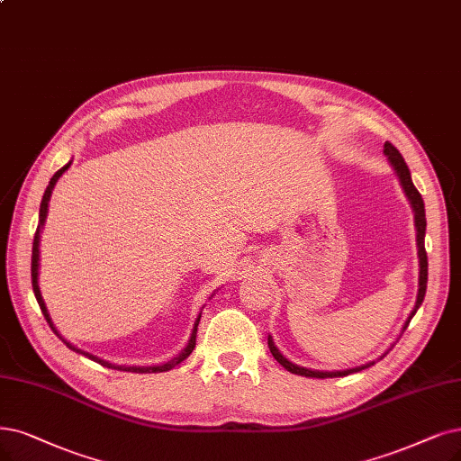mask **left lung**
Masks as SVG:
<instances>
[{"label":"left lung","mask_w":461,"mask_h":461,"mask_svg":"<svg viewBox=\"0 0 461 461\" xmlns=\"http://www.w3.org/2000/svg\"><path fill=\"white\" fill-rule=\"evenodd\" d=\"M384 155L388 157V160H390V164H392V168H393V172L397 174L401 187H402L404 194H407V198H409V202H411V208H412V212H414L416 246H418V263H420L416 303H414V308L411 310V314H409L407 321H404V325H402V329H401V333H399V337H401V335L404 333V329L409 327L411 320L414 318V314L418 312L420 304L423 303V297H426V289H428V253H426V246H423V240H426V225H428V223H426V208H423V198H421V194L418 193V189L414 187L407 162H404V158L401 157V153L395 149V147H393L390 141L384 143ZM393 346H395V342L390 346V349H392ZM268 348H270V352H272L274 359L278 361V363L284 366V369H287V371L293 373V375L310 376V378H337V376H348V375H352V373H359V371H363V369H369L371 365H375L378 359H382L385 354L390 352V349H388V352L382 354L376 361H369V363H365V365L354 366V369H344V371H316V369H306V366H301V365H297V363L289 361V359L280 352V349L276 348V344H274V340H272L270 335H268Z\"/></svg>","instance_id":"obj_1"}]
</instances>
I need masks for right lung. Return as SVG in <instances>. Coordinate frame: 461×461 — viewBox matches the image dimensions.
Returning <instances> with one entry per match:
<instances>
[{
    "mask_svg": "<svg viewBox=\"0 0 461 461\" xmlns=\"http://www.w3.org/2000/svg\"><path fill=\"white\" fill-rule=\"evenodd\" d=\"M69 167H71V160L66 164V167H62L57 174H54V176L50 177L49 185H47V189H45V193H43V198H41L40 223H38V230H35L33 248H32V287H33V293H35V299H38V303H40V306H41V312H43V316H45L49 327L54 330V335H57L59 339H62V342H64L69 349H73V352H76V354H81V356H85V357H88V359H92V361H96V363L107 366V369H117V371H124V373H140V375L167 373V371L174 369V366L179 365L183 359H187V357L191 356L193 349H194V344H196V329H198V321H200V318H202V310L198 312V316H196V320H194V325H193V329H191V337H189L185 348H183L176 357H172V359L167 361V363L147 365V366H138V365H131V366H128V365H115V363H109V361H105V359H102V357H98V356H95V354L85 352V349L77 348L76 344L68 342V340L59 333V329L54 327V323H52V318H50V314H49V308H47V304H45V301H43V294H41V289H40V242H41V230H43V225H45V219H47V213H49V202H50V196H52V189H54V185H57V181L62 177V174H64Z\"/></svg>",
    "mask_w": 461,
    "mask_h": 461,
    "instance_id": "obj_1",
    "label": "right lung"
}]
</instances>
